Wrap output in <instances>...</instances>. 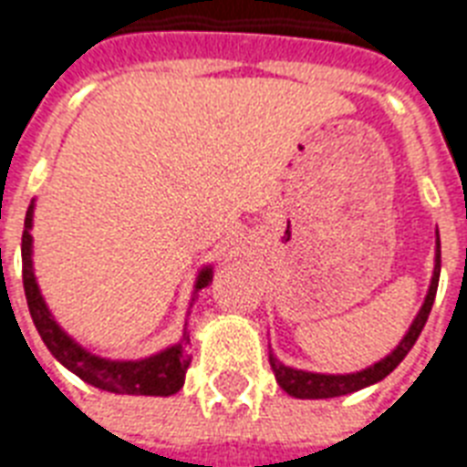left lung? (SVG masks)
<instances>
[{"mask_svg":"<svg viewBox=\"0 0 467 467\" xmlns=\"http://www.w3.org/2000/svg\"><path fill=\"white\" fill-rule=\"evenodd\" d=\"M439 276H441V240L436 233V256H434V274H431V284H429L427 298L421 303L417 317L412 319V325L407 329V334L400 339V344L392 348L390 354L376 361L373 366L356 373H312V370H300L293 366H285L284 361H278L274 351L269 354V363L274 368L278 385L284 388L288 395L300 400H327V398H339V395H348V392L363 390L368 385L380 383L385 376H390L392 370L398 368L400 361L410 354V348L414 347V341L421 334L424 325H427L429 312L434 306L436 288H439Z\"/></svg>","mask_w":467,"mask_h":467,"instance_id":"1","label":"left lung"}]
</instances>
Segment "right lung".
I'll list each match as a JSON object with an SVG mask.
<instances>
[{
    "instance_id": "obj_1",
    "label": "right lung",
    "mask_w": 467,
    "mask_h": 467,
    "mask_svg": "<svg viewBox=\"0 0 467 467\" xmlns=\"http://www.w3.org/2000/svg\"><path fill=\"white\" fill-rule=\"evenodd\" d=\"M33 208L36 201H31L28 211H26L24 234H21V264H24V291L26 303L31 310L33 325L38 329L40 339L46 341L50 354L79 376L84 383L94 385L99 390L116 392V395H152V398H167L174 392L182 390L186 368H189V332L183 325V337L176 341L174 347H167L160 354H152L148 358H138V361H113V358H101V356L91 354L82 344H77L69 337L53 312L47 310L46 300L40 296L38 281H36V271H33ZM213 281V266H203L198 271L196 285H193V298L196 300L198 291Z\"/></svg>"
}]
</instances>
